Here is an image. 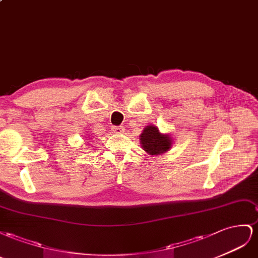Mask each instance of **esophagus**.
Here are the masks:
<instances>
[{"instance_id":"obj_1","label":"esophagus","mask_w":258,"mask_h":258,"mask_svg":"<svg viewBox=\"0 0 258 258\" xmlns=\"http://www.w3.org/2000/svg\"><path fill=\"white\" fill-rule=\"evenodd\" d=\"M112 132L115 134H122V133H124V128L122 126H113Z\"/></svg>"}]
</instances>
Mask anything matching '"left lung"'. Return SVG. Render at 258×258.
<instances>
[{
    "label": "left lung",
    "mask_w": 258,
    "mask_h": 258,
    "mask_svg": "<svg viewBox=\"0 0 258 258\" xmlns=\"http://www.w3.org/2000/svg\"><path fill=\"white\" fill-rule=\"evenodd\" d=\"M142 148L150 156H159L170 150L173 139L168 134H162L154 125L146 126L139 136Z\"/></svg>",
    "instance_id": "8db88e82"
}]
</instances>
